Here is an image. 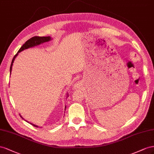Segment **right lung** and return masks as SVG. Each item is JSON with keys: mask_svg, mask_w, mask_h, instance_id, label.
<instances>
[{"mask_svg": "<svg viewBox=\"0 0 154 154\" xmlns=\"http://www.w3.org/2000/svg\"><path fill=\"white\" fill-rule=\"evenodd\" d=\"M51 39V37L50 36H48V37H38V36H35V37H32L31 38H29V40H28L27 41H26L24 44V45L21 46V48H20L19 50L18 51V52H17V54L14 56V57L13 58V59H12L11 64V66H10V74H11V72L13 63H14L15 57L17 56V55L19 54V52L23 51L24 50L28 49V48H32V47H33L35 46H37V45H41V44L44 43V42H45L50 41ZM66 106H65V109H66ZM20 117H22V116H20ZM22 118H23V117H22ZM30 124L34 126H35V127H38V126H37V125H35L32 124V123H30Z\"/></svg>", "mask_w": 154, "mask_h": 154, "instance_id": "obj_1", "label": "right lung"}]
</instances>
